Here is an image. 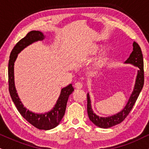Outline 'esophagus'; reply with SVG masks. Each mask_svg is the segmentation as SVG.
Returning <instances> with one entry per match:
<instances>
[{
	"instance_id": "obj_1",
	"label": "esophagus",
	"mask_w": 149,
	"mask_h": 149,
	"mask_svg": "<svg viewBox=\"0 0 149 149\" xmlns=\"http://www.w3.org/2000/svg\"><path fill=\"white\" fill-rule=\"evenodd\" d=\"M74 87L78 89H82V87H83V83H82V82H76V84H75Z\"/></svg>"
}]
</instances>
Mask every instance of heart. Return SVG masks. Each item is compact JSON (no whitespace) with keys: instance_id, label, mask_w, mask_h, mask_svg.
Instances as JSON below:
<instances>
[{"instance_id":"heart-1","label":"heart","mask_w":149,"mask_h":149,"mask_svg":"<svg viewBox=\"0 0 149 149\" xmlns=\"http://www.w3.org/2000/svg\"><path fill=\"white\" fill-rule=\"evenodd\" d=\"M94 52L97 51V48H94ZM105 60H106V55H103V56H102L101 58H100L99 60H98V62H97V66H98V67H101V66L104 64V62H105Z\"/></svg>"}]
</instances>
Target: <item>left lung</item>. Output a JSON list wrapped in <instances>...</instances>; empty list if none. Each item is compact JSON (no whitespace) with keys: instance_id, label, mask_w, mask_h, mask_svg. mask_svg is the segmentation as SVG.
I'll return each mask as SVG.
<instances>
[{"instance_id":"obj_1","label":"left lung","mask_w":149,"mask_h":149,"mask_svg":"<svg viewBox=\"0 0 149 149\" xmlns=\"http://www.w3.org/2000/svg\"><path fill=\"white\" fill-rule=\"evenodd\" d=\"M133 50L131 54L127 60L125 62L126 64H131L139 68L137 71V77H136L135 87L130 95L129 100L126 105L122 110L120 111L117 114H114L112 116H107V117H102L96 115L92 110V105H91L90 97H89V93L87 94V113L89 119L96 126L100 127L101 128H108L112 127L115 125H117L126 119V117L128 115L130 112L131 111L133 105H135L137 101L138 96L140 94L141 89L144 86V60H143V55L141 53V48L139 47V44L135 42H133Z\"/></svg>"}]
</instances>
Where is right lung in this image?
Segmentation results:
<instances>
[{
  "label": "right lung",
  "instance_id": "1",
  "mask_svg": "<svg viewBox=\"0 0 149 149\" xmlns=\"http://www.w3.org/2000/svg\"><path fill=\"white\" fill-rule=\"evenodd\" d=\"M44 37L45 36L42 32L33 30L27 34L26 37L21 39L16 44L10 53V60H9L8 82L9 92H10L12 101L15 104L19 113L26 121H28L35 128L39 130H47L56 127L63 118L65 113L69 96L74 90L72 85L70 84L66 87L62 89L57 103L51 111L44 114H37L34 113L29 110H27L21 103L20 98L17 93V89H16L15 84H14V62H15L18 54L30 44L37 41H42L44 39Z\"/></svg>",
  "mask_w": 149,
  "mask_h": 149
}]
</instances>
